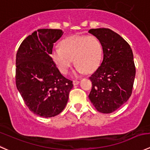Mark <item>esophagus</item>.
I'll list each match as a JSON object with an SVG mask.
<instances>
[{"label": "esophagus", "instance_id": "esophagus-1", "mask_svg": "<svg viewBox=\"0 0 150 150\" xmlns=\"http://www.w3.org/2000/svg\"><path fill=\"white\" fill-rule=\"evenodd\" d=\"M79 81H78V80H74L73 81V84L74 85H77V84H79Z\"/></svg>", "mask_w": 150, "mask_h": 150}]
</instances>
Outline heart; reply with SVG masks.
Instances as JSON below:
<instances>
[{
    "label": "heart",
    "instance_id": "heart-1",
    "mask_svg": "<svg viewBox=\"0 0 150 150\" xmlns=\"http://www.w3.org/2000/svg\"><path fill=\"white\" fill-rule=\"evenodd\" d=\"M103 55L101 43L93 35H74L65 38L61 46H56L51 56L60 71L66 74L74 59L75 74L91 73L100 64Z\"/></svg>",
    "mask_w": 150,
    "mask_h": 150
}]
</instances>
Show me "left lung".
Returning <instances> with one entry per match:
<instances>
[{"label":"left lung","instance_id":"left-lung-1","mask_svg":"<svg viewBox=\"0 0 150 150\" xmlns=\"http://www.w3.org/2000/svg\"><path fill=\"white\" fill-rule=\"evenodd\" d=\"M101 43L103 59L91 75L89 98L99 112L109 114L130 97L136 76L133 54L130 45L119 34L108 28L88 31Z\"/></svg>","mask_w":150,"mask_h":150}]
</instances>
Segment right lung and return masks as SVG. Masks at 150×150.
I'll return each mask as SVG.
<instances>
[{
    "mask_svg": "<svg viewBox=\"0 0 150 150\" xmlns=\"http://www.w3.org/2000/svg\"><path fill=\"white\" fill-rule=\"evenodd\" d=\"M59 29H39L22 42L16 56V85L28 109L43 117L64 109L73 87L50 57L54 43L63 35Z\"/></svg>",
    "mask_w": 150,
    "mask_h": 150,
    "instance_id": "add662e5",
    "label": "right lung"
}]
</instances>
